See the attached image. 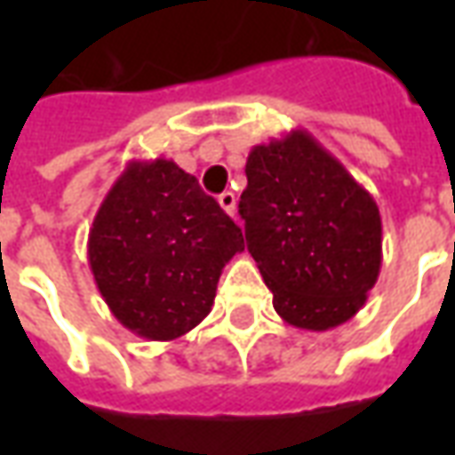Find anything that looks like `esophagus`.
<instances>
[{"mask_svg":"<svg viewBox=\"0 0 455 455\" xmlns=\"http://www.w3.org/2000/svg\"><path fill=\"white\" fill-rule=\"evenodd\" d=\"M219 204H221V209L227 212L228 217L236 214V195H234V192H221V195H219Z\"/></svg>","mask_w":455,"mask_h":455,"instance_id":"esophagus-1","label":"esophagus"}]
</instances>
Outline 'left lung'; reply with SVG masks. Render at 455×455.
<instances>
[{"instance_id": "left-lung-1", "label": "left lung", "mask_w": 455, "mask_h": 455, "mask_svg": "<svg viewBox=\"0 0 455 455\" xmlns=\"http://www.w3.org/2000/svg\"><path fill=\"white\" fill-rule=\"evenodd\" d=\"M246 178L238 214L277 315L307 331L348 322L380 275L371 192L305 129L253 146Z\"/></svg>"}]
</instances>
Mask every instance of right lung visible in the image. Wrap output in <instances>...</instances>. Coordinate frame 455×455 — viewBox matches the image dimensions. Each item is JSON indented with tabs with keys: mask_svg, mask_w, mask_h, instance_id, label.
Returning <instances> with one entry per match:
<instances>
[{
	"mask_svg": "<svg viewBox=\"0 0 455 455\" xmlns=\"http://www.w3.org/2000/svg\"><path fill=\"white\" fill-rule=\"evenodd\" d=\"M243 234L195 175L165 158L131 160L90 228L94 283L116 322L172 341L212 312L221 270Z\"/></svg>",
	"mask_w": 455,
	"mask_h": 455,
	"instance_id": "add662e5",
	"label": "right lung"
}]
</instances>
